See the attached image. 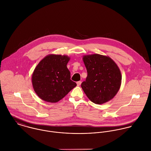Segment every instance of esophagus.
Listing matches in <instances>:
<instances>
[{
    "mask_svg": "<svg viewBox=\"0 0 151 151\" xmlns=\"http://www.w3.org/2000/svg\"><path fill=\"white\" fill-rule=\"evenodd\" d=\"M81 83H82L81 81H78V82H77L76 83H77V85H78V86H80V85H81Z\"/></svg>",
    "mask_w": 151,
    "mask_h": 151,
    "instance_id": "34e87169",
    "label": "esophagus"
}]
</instances>
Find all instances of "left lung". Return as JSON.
I'll list each match as a JSON object with an SVG mask.
<instances>
[{
	"mask_svg": "<svg viewBox=\"0 0 151 151\" xmlns=\"http://www.w3.org/2000/svg\"><path fill=\"white\" fill-rule=\"evenodd\" d=\"M83 61L88 76L81 87L93 103L101 104L111 100L120 88L122 76L116 63L109 56L86 55Z\"/></svg>",
	"mask_w": 151,
	"mask_h": 151,
	"instance_id": "1",
	"label": "left lung"
}]
</instances>
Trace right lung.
Instances as JSON below:
<instances>
[{
  "mask_svg": "<svg viewBox=\"0 0 151 151\" xmlns=\"http://www.w3.org/2000/svg\"><path fill=\"white\" fill-rule=\"evenodd\" d=\"M69 60L65 55L49 54L36 66L31 81L34 91L41 99L57 103L76 86L71 81L66 66Z\"/></svg>",
  "mask_w": 151,
  "mask_h": 151,
  "instance_id": "1",
  "label": "right lung"
}]
</instances>
